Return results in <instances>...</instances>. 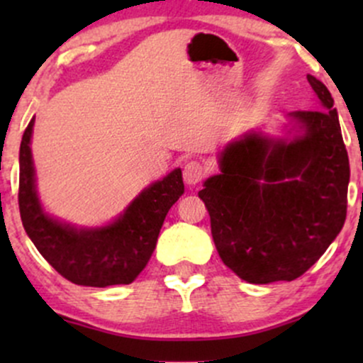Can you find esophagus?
<instances>
[{
    "mask_svg": "<svg viewBox=\"0 0 363 363\" xmlns=\"http://www.w3.org/2000/svg\"><path fill=\"white\" fill-rule=\"evenodd\" d=\"M206 176V169L201 162L191 160L184 165V181L187 186H196Z\"/></svg>",
    "mask_w": 363,
    "mask_h": 363,
    "instance_id": "34e87169",
    "label": "esophagus"
}]
</instances>
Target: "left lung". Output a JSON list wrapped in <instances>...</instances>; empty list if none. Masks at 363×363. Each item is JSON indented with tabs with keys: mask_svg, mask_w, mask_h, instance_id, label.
I'll use <instances>...</instances> for the list:
<instances>
[{
	"mask_svg": "<svg viewBox=\"0 0 363 363\" xmlns=\"http://www.w3.org/2000/svg\"><path fill=\"white\" fill-rule=\"evenodd\" d=\"M318 111L289 114L283 136L244 133L218 155L199 191L223 264L247 283L298 278L347 218L348 153L323 82L307 74Z\"/></svg>",
	"mask_w": 363,
	"mask_h": 363,
	"instance_id": "1",
	"label": "left lung"
}]
</instances>
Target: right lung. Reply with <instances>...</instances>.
Masks as SVG:
<instances>
[{"label": "right lung", "mask_w": 363, "mask_h": 363, "mask_svg": "<svg viewBox=\"0 0 363 363\" xmlns=\"http://www.w3.org/2000/svg\"><path fill=\"white\" fill-rule=\"evenodd\" d=\"M34 123L32 118L20 145L18 206L25 232L44 259L74 285H128L148 264L170 206L184 194L181 169L145 187L112 222L77 227L49 215L37 194Z\"/></svg>", "instance_id": "add662e5"}]
</instances>
